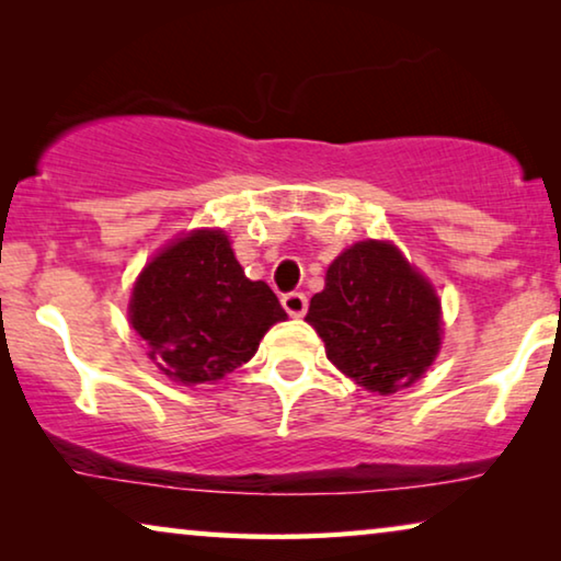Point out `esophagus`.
<instances>
[{"label": "esophagus", "mask_w": 561, "mask_h": 561, "mask_svg": "<svg viewBox=\"0 0 561 561\" xmlns=\"http://www.w3.org/2000/svg\"><path fill=\"white\" fill-rule=\"evenodd\" d=\"M283 309H286L290 317H304L306 309H309V298L301 290H290V294H283L280 298Z\"/></svg>", "instance_id": "34e87169"}]
</instances>
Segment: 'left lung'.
I'll list each match as a JSON object with an SVG mask.
<instances>
[{
    "mask_svg": "<svg viewBox=\"0 0 561 561\" xmlns=\"http://www.w3.org/2000/svg\"><path fill=\"white\" fill-rule=\"evenodd\" d=\"M306 321L344 375L382 396L416 382L442 344L439 298L388 242L344 250Z\"/></svg>",
    "mask_w": 561,
    "mask_h": 561,
    "instance_id": "left-lung-1",
    "label": "left lung"
}]
</instances>
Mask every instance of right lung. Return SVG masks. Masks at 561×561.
Returning <instances> with one entry per match:
<instances>
[{
  "mask_svg": "<svg viewBox=\"0 0 561 561\" xmlns=\"http://www.w3.org/2000/svg\"><path fill=\"white\" fill-rule=\"evenodd\" d=\"M283 319L278 296L267 283L244 278L219 229H198L160 252L129 301V321L150 344L152 363L186 386L237 370Z\"/></svg>",
  "mask_w": 561,
  "mask_h": 561,
  "instance_id": "add662e5",
  "label": "right lung"
}]
</instances>
